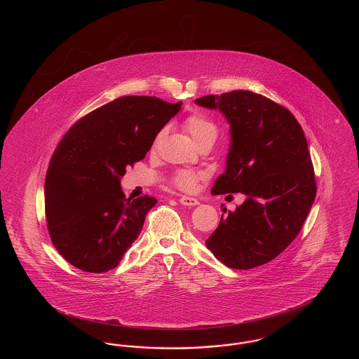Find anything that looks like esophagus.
Segmentation results:
<instances>
[{
	"label": "esophagus",
	"mask_w": 359,
	"mask_h": 359,
	"mask_svg": "<svg viewBox=\"0 0 359 359\" xmlns=\"http://www.w3.org/2000/svg\"><path fill=\"white\" fill-rule=\"evenodd\" d=\"M179 202L182 203V205H199V201L198 199H195V198H191V196H182L180 199H179Z\"/></svg>",
	"instance_id": "1"
}]
</instances>
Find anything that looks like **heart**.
<instances>
[{"label":"heart","mask_w":359,"mask_h":359,"mask_svg":"<svg viewBox=\"0 0 359 359\" xmlns=\"http://www.w3.org/2000/svg\"><path fill=\"white\" fill-rule=\"evenodd\" d=\"M183 128L189 136L194 138V141L201 145L205 141H214L218 136V128L217 125L210 120L207 116L202 113H194L188 116L183 122ZM160 137V136H158ZM158 137L156 138L154 144L157 142ZM208 177V173L203 170H191V168H182L177 170L172 176V183L186 192H194L198 184Z\"/></svg>","instance_id":"obj_1"}]
</instances>
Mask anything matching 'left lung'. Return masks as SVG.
Listing matches in <instances>:
<instances>
[{"label":"left lung","instance_id":"8db88e82","mask_svg":"<svg viewBox=\"0 0 359 359\" xmlns=\"http://www.w3.org/2000/svg\"><path fill=\"white\" fill-rule=\"evenodd\" d=\"M195 102L219 109L231 128L226 171L211 192L246 195L221 218L205 246L233 269L264 265L297 237L316 196L304 132L287 107L249 90Z\"/></svg>","mask_w":359,"mask_h":359}]
</instances>
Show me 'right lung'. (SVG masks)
Wrapping results in <instances>:
<instances>
[{"label": "right lung", "mask_w": 359, "mask_h": 359, "mask_svg": "<svg viewBox=\"0 0 359 359\" xmlns=\"http://www.w3.org/2000/svg\"><path fill=\"white\" fill-rule=\"evenodd\" d=\"M147 95H126L90 111L59 141L46 175V219L56 250L75 268H116L142 230L154 196L126 199L120 177L151 149L180 110Z\"/></svg>", "instance_id": "1"}]
</instances>
